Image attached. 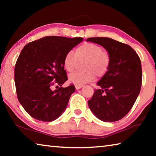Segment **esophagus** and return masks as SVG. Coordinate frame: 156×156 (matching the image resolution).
Instances as JSON below:
<instances>
[{"mask_svg":"<svg viewBox=\"0 0 156 156\" xmlns=\"http://www.w3.org/2000/svg\"><path fill=\"white\" fill-rule=\"evenodd\" d=\"M75 87H76V89L78 90V89H80V88L83 87V85H76Z\"/></svg>","mask_w":156,"mask_h":156,"instance_id":"34e87169","label":"esophagus"}]
</instances>
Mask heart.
Wrapping results in <instances>:
<instances>
[{
  "label": "heart",
  "instance_id": "1",
  "mask_svg": "<svg viewBox=\"0 0 156 156\" xmlns=\"http://www.w3.org/2000/svg\"><path fill=\"white\" fill-rule=\"evenodd\" d=\"M78 60H84L82 65L83 70L71 73L69 81L76 85H83L91 82L95 76L100 78L107 73L110 65V56L100 46L87 43L79 46L75 54L72 51H68L63 58V66L67 72H71L75 69Z\"/></svg>",
  "mask_w": 156,
  "mask_h": 156
}]
</instances>
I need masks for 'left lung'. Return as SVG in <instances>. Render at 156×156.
Instances as JSON below:
<instances>
[{"label": "left lung", "instance_id": "obj_1", "mask_svg": "<svg viewBox=\"0 0 156 156\" xmlns=\"http://www.w3.org/2000/svg\"><path fill=\"white\" fill-rule=\"evenodd\" d=\"M87 41L103 47L110 56L109 69L97 83L100 89L88 100L89 109L103 122L119 120L129 112L140 91V59L130 46L113 39L94 37Z\"/></svg>", "mask_w": 156, "mask_h": 156}]
</instances>
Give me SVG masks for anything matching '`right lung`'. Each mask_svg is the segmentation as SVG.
<instances>
[{"label": "right lung", "instance_id": "right-lung-1", "mask_svg": "<svg viewBox=\"0 0 156 156\" xmlns=\"http://www.w3.org/2000/svg\"><path fill=\"white\" fill-rule=\"evenodd\" d=\"M83 41L80 37L46 36L22 49L16 63L14 81L18 101L32 118L52 122L64 113L75 87L52 90L51 86H61L67 80L63 58Z\"/></svg>", "mask_w": 156, "mask_h": 156}]
</instances>
